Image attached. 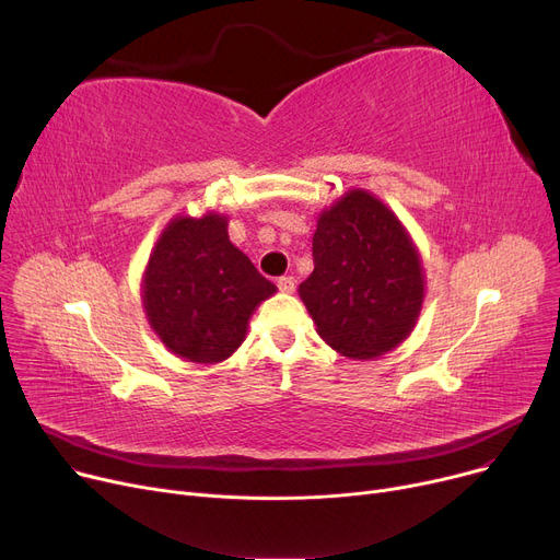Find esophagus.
<instances>
[{"label":"esophagus","instance_id":"esophagus-1","mask_svg":"<svg viewBox=\"0 0 560 560\" xmlns=\"http://www.w3.org/2000/svg\"><path fill=\"white\" fill-rule=\"evenodd\" d=\"M277 285H279V290L281 292H295V288H298V281H295V277H281L279 281H277Z\"/></svg>","mask_w":560,"mask_h":560}]
</instances>
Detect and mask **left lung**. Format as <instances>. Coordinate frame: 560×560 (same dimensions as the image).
<instances>
[{"label":"left lung","instance_id":"8db88e82","mask_svg":"<svg viewBox=\"0 0 560 560\" xmlns=\"http://www.w3.org/2000/svg\"><path fill=\"white\" fill-rule=\"evenodd\" d=\"M313 260L300 298L319 338L342 357H384L416 329L427 285L422 258L378 197L351 188L322 211Z\"/></svg>","mask_w":560,"mask_h":560}]
</instances>
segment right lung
I'll return each mask as SVG.
<instances>
[{
    "instance_id": "right-lung-1",
    "label": "right lung",
    "mask_w": 560,
    "mask_h": 560,
    "mask_svg": "<svg viewBox=\"0 0 560 560\" xmlns=\"http://www.w3.org/2000/svg\"><path fill=\"white\" fill-rule=\"evenodd\" d=\"M229 218L176 215L161 231L140 300L159 340L190 363H222L247 336L249 317L277 285L229 241Z\"/></svg>"
}]
</instances>
